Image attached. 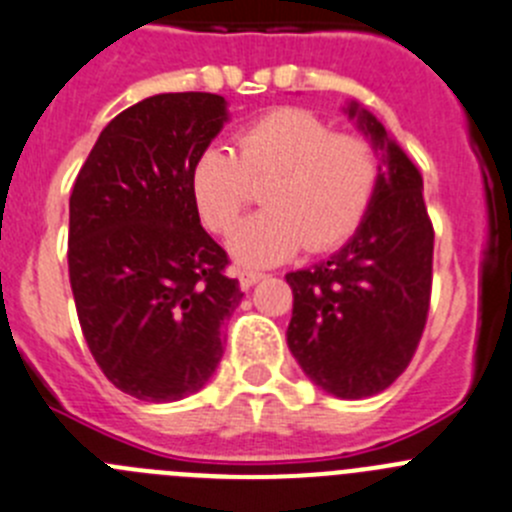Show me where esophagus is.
<instances>
[{
	"mask_svg": "<svg viewBox=\"0 0 512 512\" xmlns=\"http://www.w3.org/2000/svg\"><path fill=\"white\" fill-rule=\"evenodd\" d=\"M237 278H240L242 290H250L252 285L260 283V280L265 278V275H262V272H255V270H240V272H237Z\"/></svg>",
	"mask_w": 512,
	"mask_h": 512,
	"instance_id": "1",
	"label": "esophagus"
}]
</instances>
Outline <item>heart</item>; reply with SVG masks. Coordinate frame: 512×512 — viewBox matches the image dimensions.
Returning <instances> with one entry per match:
<instances>
[{"label":"heart","mask_w":512,"mask_h":512,"mask_svg":"<svg viewBox=\"0 0 512 512\" xmlns=\"http://www.w3.org/2000/svg\"><path fill=\"white\" fill-rule=\"evenodd\" d=\"M376 148L356 133H336L305 108H275L242 126L234 151L209 146L194 159L189 189L212 232L237 224L262 186L267 209L229 237L242 265L283 262L300 247L326 252L361 227L379 189Z\"/></svg>","instance_id":"1"}]
</instances>
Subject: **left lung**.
Instances as JSON below:
<instances>
[{"mask_svg": "<svg viewBox=\"0 0 512 512\" xmlns=\"http://www.w3.org/2000/svg\"><path fill=\"white\" fill-rule=\"evenodd\" d=\"M384 151L369 214L328 260L285 275L293 288L288 348L313 384L338 399L389 389L419 346L432 295L434 227L422 176L386 128L348 105Z\"/></svg>", "mask_w": 512, "mask_h": 512, "instance_id": "left-lung-1", "label": "left lung"}]
</instances>
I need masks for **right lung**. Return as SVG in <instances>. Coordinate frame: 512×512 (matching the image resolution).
I'll use <instances>...</instances> for the list:
<instances>
[{"instance_id": "right-lung-1", "label": "right lung", "mask_w": 512, "mask_h": 512, "mask_svg": "<svg viewBox=\"0 0 512 512\" xmlns=\"http://www.w3.org/2000/svg\"><path fill=\"white\" fill-rule=\"evenodd\" d=\"M224 121L222 95H151L100 131L70 194V288L85 343L105 379L141 401L207 384L245 295L189 189L191 164Z\"/></svg>"}]
</instances>
